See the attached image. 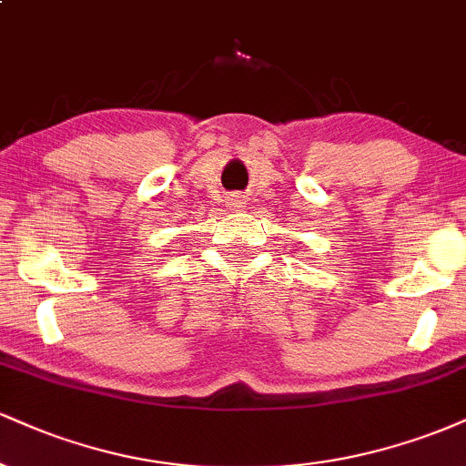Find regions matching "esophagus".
I'll use <instances>...</instances> for the list:
<instances>
[{
    "mask_svg": "<svg viewBox=\"0 0 466 466\" xmlns=\"http://www.w3.org/2000/svg\"><path fill=\"white\" fill-rule=\"evenodd\" d=\"M226 206L229 208V210H243L248 203H245V195H240V192H232V195L226 197Z\"/></svg>",
    "mask_w": 466,
    "mask_h": 466,
    "instance_id": "1",
    "label": "esophagus"
}]
</instances>
